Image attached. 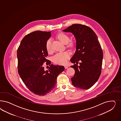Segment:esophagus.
I'll return each instance as SVG.
<instances>
[{"label": "esophagus", "mask_w": 121, "mask_h": 121, "mask_svg": "<svg viewBox=\"0 0 121 121\" xmlns=\"http://www.w3.org/2000/svg\"><path fill=\"white\" fill-rule=\"evenodd\" d=\"M65 69H67L69 68V66L65 65Z\"/></svg>", "instance_id": "obj_1"}]
</instances>
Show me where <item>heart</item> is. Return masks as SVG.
<instances>
[{
	"mask_svg": "<svg viewBox=\"0 0 121 121\" xmlns=\"http://www.w3.org/2000/svg\"><path fill=\"white\" fill-rule=\"evenodd\" d=\"M57 37L64 44L68 43L69 46L71 47L73 45V43L72 41H69V37L66 34L61 32L57 35ZM46 48L47 52L49 53L52 51V39L51 38L48 39L46 43ZM70 54L68 52H58L56 53L53 57V61L54 62L59 64V65H64L66 63L70 57Z\"/></svg>",
	"mask_w": 121,
	"mask_h": 121,
	"instance_id": "b5f03b06",
	"label": "heart"
}]
</instances>
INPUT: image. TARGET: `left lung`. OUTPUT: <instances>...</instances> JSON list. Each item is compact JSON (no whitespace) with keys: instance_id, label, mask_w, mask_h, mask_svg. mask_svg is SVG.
<instances>
[{"instance_id":"left-lung-1","label":"left lung","mask_w":121,"mask_h":121,"mask_svg":"<svg viewBox=\"0 0 121 121\" xmlns=\"http://www.w3.org/2000/svg\"><path fill=\"white\" fill-rule=\"evenodd\" d=\"M63 31L71 32L76 40V50L70 60L76 63L70 66L75 71L71 78L72 84L88 89L98 81L101 73L103 54L98 37L91 28L80 24H73Z\"/></svg>"}]
</instances>
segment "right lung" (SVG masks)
<instances>
[{
	"instance_id": "obj_1",
	"label": "right lung",
	"mask_w": 121,
	"mask_h": 121,
	"mask_svg": "<svg viewBox=\"0 0 121 121\" xmlns=\"http://www.w3.org/2000/svg\"><path fill=\"white\" fill-rule=\"evenodd\" d=\"M51 36V32H32L24 37L17 51L20 77L31 92L39 96L53 90L58 75L65 70L63 66L53 64L44 69L43 63L51 64L46 59L48 53L46 48L47 40Z\"/></svg>"
}]
</instances>
